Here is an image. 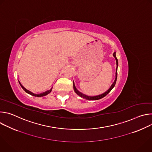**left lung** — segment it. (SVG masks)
I'll list each match as a JSON object with an SVG mask.
<instances>
[{"mask_svg":"<svg viewBox=\"0 0 152 152\" xmlns=\"http://www.w3.org/2000/svg\"><path fill=\"white\" fill-rule=\"evenodd\" d=\"M113 56H114V57L115 58V60H116L117 68H116V72H115V80H114V83L111 85V87H110L109 89H108L106 92L103 93L102 94L97 95V96H87V95H86V94H83L82 93H81V92H80L79 91H78V90H77V88H76L75 83H74V82H73V89H74V91H75V92L79 96H80V97L83 98V99H86V100H99V99H100L104 97V96H106L108 93H109L112 90V89L114 87V86H115V83H116L117 78V68H118V59H117V57H116V52H114Z\"/></svg>","mask_w":152,"mask_h":152,"instance_id":"obj_1","label":"left lung"}]
</instances>
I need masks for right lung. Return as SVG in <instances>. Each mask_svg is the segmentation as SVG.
<instances>
[{
  "mask_svg": "<svg viewBox=\"0 0 152 152\" xmlns=\"http://www.w3.org/2000/svg\"><path fill=\"white\" fill-rule=\"evenodd\" d=\"M18 82H19V83H20V86H21V88H22L23 89V90H24V91H25V92H26V93H27L28 94H30V95H32V96H35V97H43V96H45L48 95V94H49V93L52 91V88H53V87H52L50 90H48V91H45V92H43V93H40V94H35V93H32V92L30 91L29 90H28L26 89V88L24 87V86H23L21 84V83L20 82V81H18Z\"/></svg>",
  "mask_w": 152,
  "mask_h": 152,
  "instance_id": "obj_1",
  "label": "right lung"
}]
</instances>
